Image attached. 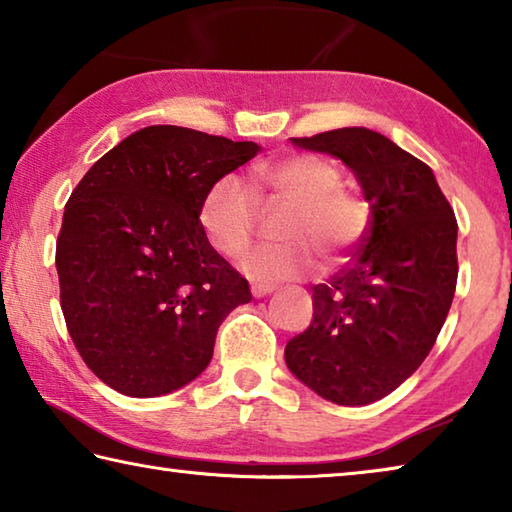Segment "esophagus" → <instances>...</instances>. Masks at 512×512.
Here are the masks:
<instances>
[{"instance_id": "1", "label": "esophagus", "mask_w": 512, "mask_h": 512, "mask_svg": "<svg viewBox=\"0 0 512 512\" xmlns=\"http://www.w3.org/2000/svg\"><path fill=\"white\" fill-rule=\"evenodd\" d=\"M273 291H275V287H271V284H253V287H250V293H253L255 298H264Z\"/></svg>"}]
</instances>
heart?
I'll list each match as a JSON object with an SVG mask.
<instances>
[{"label": "heart", "instance_id": "1", "mask_svg": "<svg viewBox=\"0 0 512 512\" xmlns=\"http://www.w3.org/2000/svg\"><path fill=\"white\" fill-rule=\"evenodd\" d=\"M343 173L332 160L316 153H293L257 162L248 173V187L232 173L207 189L198 221L221 257L235 259L250 246L257 228L258 201H284L277 237L282 244L257 248L241 257V273L255 282H282L307 275L316 266L314 251L325 262H339L366 239L370 203L357 189L343 187Z\"/></svg>", "mask_w": 512, "mask_h": 512}]
</instances>
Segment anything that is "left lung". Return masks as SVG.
Returning <instances> with one entry per match:
<instances>
[{
    "instance_id": "1",
    "label": "left lung",
    "mask_w": 512,
    "mask_h": 512,
    "mask_svg": "<svg viewBox=\"0 0 512 512\" xmlns=\"http://www.w3.org/2000/svg\"><path fill=\"white\" fill-rule=\"evenodd\" d=\"M291 142L348 164L370 203V230L311 289L314 320L284 359L325 400L370 404L409 379L438 339L456 291V216L427 164L384 135L336 128Z\"/></svg>"
}]
</instances>
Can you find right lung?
Wrapping results in <instances>:
<instances>
[{"label": "right lung", "instance_id": "right-lung-1", "mask_svg": "<svg viewBox=\"0 0 512 512\" xmlns=\"http://www.w3.org/2000/svg\"><path fill=\"white\" fill-rule=\"evenodd\" d=\"M259 153L183 126H146L92 164L56 241L60 309L81 359L131 397L178 391L207 368L248 280L207 244V189Z\"/></svg>", "mask_w": 512, "mask_h": 512}]
</instances>
